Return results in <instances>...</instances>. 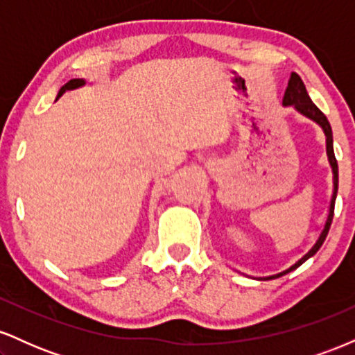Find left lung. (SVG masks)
I'll return each mask as SVG.
<instances>
[{
	"label": "left lung",
	"instance_id": "left-lung-1",
	"mask_svg": "<svg viewBox=\"0 0 355 355\" xmlns=\"http://www.w3.org/2000/svg\"><path fill=\"white\" fill-rule=\"evenodd\" d=\"M282 105H284V107H294L297 112L300 113V115L309 118V120L315 121V123L322 128V132H324V135H325V150H327L329 164H331V168H332V173H334V190H332L331 205H329V214H327V220H325V223H324V229L320 230V234H319V237H317L315 243H313V245L309 248L307 254H304L302 257H300V259L297 260L294 266L285 268V270L279 272V274L268 275V277H259V280H270V279H277V277H282L285 274H288V272L295 270L297 267L302 266L305 260H309L312 255L317 254V250H319V248L322 247V243H324L325 237H327L329 229H331L332 217H334V205H336V197H337V187H339V166H337L336 155H334V140H332L331 123H329L327 116H325L324 113H322L320 110L317 108L315 105H313L311 96H309L307 89H305L304 81L300 80V76L297 75V73H292V75H291V80H288V87H287V89H285Z\"/></svg>",
	"mask_w": 355,
	"mask_h": 355
}]
</instances>
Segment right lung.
<instances>
[{
	"label": "right lung",
	"mask_w": 355,
	"mask_h": 355,
	"mask_svg": "<svg viewBox=\"0 0 355 355\" xmlns=\"http://www.w3.org/2000/svg\"><path fill=\"white\" fill-rule=\"evenodd\" d=\"M83 85H85V80H83V78H73V80H70V81H68V83H64L63 87L60 88V92H58V96H56V100H58L60 96L63 95L64 92H68V89H76V88L83 87Z\"/></svg>",
	"instance_id": "1"
}]
</instances>
